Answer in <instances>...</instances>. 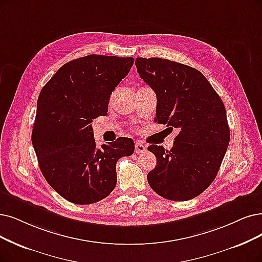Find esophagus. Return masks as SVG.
<instances>
[{
    "label": "esophagus",
    "instance_id": "esophagus-1",
    "mask_svg": "<svg viewBox=\"0 0 262 262\" xmlns=\"http://www.w3.org/2000/svg\"><path fill=\"white\" fill-rule=\"evenodd\" d=\"M134 150H135V152H138V154L144 152L146 150V146L143 143H135Z\"/></svg>",
    "mask_w": 262,
    "mask_h": 262
}]
</instances>
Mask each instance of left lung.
<instances>
[{"label":"left lung","instance_id":"obj_1","mask_svg":"<svg viewBox=\"0 0 262 262\" xmlns=\"http://www.w3.org/2000/svg\"><path fill=\"white\" fill-rule=\"evenodd\" d=\"M141 78L157 95L156 122L177 129L174 146L150 145L151 189L172 201L201 194L219 171L230 142L224 103L200 71L161 58H137Z\"/></svg>","mask_w":262,"mask_h":262}]
</instances>
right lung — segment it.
Listing matches in <instances>:
<instances>
[{"label": "right lung", "instance_id": "add662e5", "mask_svg": "<svg viewBox=\"0 0 262 262\" xmlns=\"http://www.w3.org/2000/svg\"><path fill=\"white\" fill-rule=\"evenodd\" d=\"M134 59L89 55L62 66L40 90L32 144L45 180L66 200L92 204L117 183L116 163L131 156L130 138L96 145L91 122L107 114L112 92Z\"/></svg>", "mask_w": 262, "mask_h": 262}]
</instances>
